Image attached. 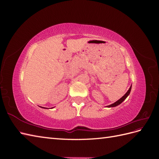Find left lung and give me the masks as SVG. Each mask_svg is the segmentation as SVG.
Returning a JSON list of instances; mask_svg holds the SVG:
<instances>
[{
  "instance_id": "1",
  "label": "left lung",
  "mask_w": 159,
  "mask_h": 159,
  "mask_svg": "<svg viewBox=\"0 0 159 159\" xmlns=\"http://www.w3.org/2000/svg\"><path fill=\"white\" fill-rule=\"evenodd\" d=\"M131 87H130V88L129 89V90L127 91V92L125 94L123 97L120 99H119L118 101H117L116 102H115L114 103H113V104H111V105H108V107H115V106H117V105H119L120 103H121L126 98H127V96L129 95V93H130V92H131Z\"/></svg>"
}]
</instances>
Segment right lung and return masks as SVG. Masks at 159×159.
Returning <instances> with one entry per match:
<instances>
[{"label":"right lung","instance_id":"add662e5","mask_svg":"<svg viewBox=\"0 0 159 159\" xmlns=\"http://www.w3.org/2000/svg\"><path fill=\"white\" fill-rule=\"evenodd\" d=\"M42 108H45V107H42Z\"/></svg>","mask_w":159,"mask_h":159}]
</instances>
